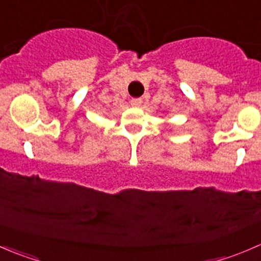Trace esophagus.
I'll use <instances>...</instances> for the list:
<instances>
[{
    "instance_id": "1",
    "label": "esophagus",
    "mask_w": 261,
    "mask_h": 261,
    "mask_svg": "<svg viewBox=\"0 0 261 261\" xmlns=\"http://www.w3.org/2000/svg\"><path fill=\"white\" fill-rule=\"evenodd\" d=\"M141 103H143V101H141L140 98H134L130 101V105L133 107H140Z\"/></svg>"
}]
</instances>
